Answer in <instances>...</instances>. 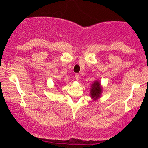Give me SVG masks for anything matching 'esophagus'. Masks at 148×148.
<instances>
[{"instance_id":"34e87169","label":"esophagus","mask_w":148,"mask_h":148,"mask_svg":"<svg viewBox=\"0 0 148 148\" xmlns=\"http://www.w3.org/2000/svg\"><path fill=\"white\" fill-rule=\"evenodd\" d=\"M75 79L76 80H79L80 79V76H79V74H75Z\"/></svg>"}]
</instances>
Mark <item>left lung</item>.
Segmentation results:
<instances>
[{"mask_svg": "<svg viewBox=\"0 0 148 148\" xmlns=\"http://www.w3.org/2000/svg\"><path fill=\"white\" fill-rule=\"evenodd\" d=\"M99 86V82H98V81H95L94 84L92 85L90 93L92 97L95 98V99H97V98L100 96V94H101V89Z\"/></svg>", "mask_w": 148, "mask_h": 148, "instance_id": "obj_1", "label": "left lung"}]
</instances>
